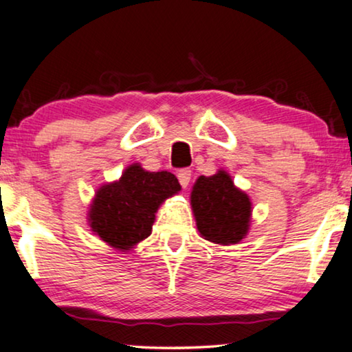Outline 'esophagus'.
Returning <instances> with one entry per match:
<instances>
[{
	"label": "esophagus",
	"mask_w": 352,
	"mask_h": 352,
	"mask_svg": "<svg viewBox=\"0 0 352 352\" xmlns=\"http://www.w3.org/2000/svg\"><path fill=\"white\" fill-rule=\"evenodd\" d=\"M177 177H178V182H180V185L183 188H186L190 185V180H191V170L190 169H182L177 172Z\"/></svg>",
	"instance_id": "34e87169"
}]
</instances>
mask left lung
I'll return each instance as SVG.
<instances>
[{"label":"left lung","mask_w":352,"mask_h":352,"mask_svg":"<svg viewBox=\"0 0 352 352\" xmlns=\"http://www.w3.org/2000/svg\"><path fill=\"white\" fill-rule=\"evenodd\" d=\"M191 206L199 232L208 242L239 243L248 232L250 197L234 186L232 178L224 170L197 178L191 192Z\"/></svg>","instance_id":"1"}]
</instances>
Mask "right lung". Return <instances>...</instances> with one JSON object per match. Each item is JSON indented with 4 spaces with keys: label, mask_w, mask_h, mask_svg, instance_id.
Returning <instances> with one entry per match:
<instances>
[{
    "label": "right lung",
    "mask_w": 352,
    "mask_h": 352,
    "mask_svg": "<svg viewBox=\"0 0 352 352\" xmlns=\"http://www.w3.org/2000/svg\"><path fill=\"white\" fill-rule=\"evenodd\" d=\"M180 191L170 172H146L129 166L118 182L98 191L90 210V226L113 248L128 250L151 234L161 202Z\"/></svg>",
    "instance_id": "add662e5"
}]
</instances>
